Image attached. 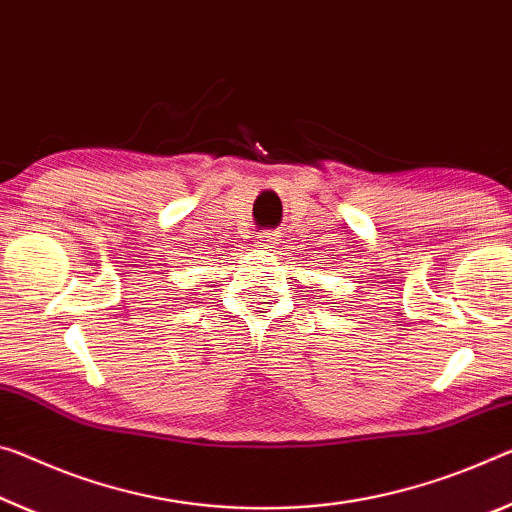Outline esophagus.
<instances>
[{"label": "esophagus", "mask_w": 512, "mask_h": 512, "mask_svg": "<svg viewBox=\"0 0 512 512\" xmlns=\"http://www.w3.org/2000/svg\"><path fill=\"white\" fill-rule=\"evenodd\" d=\"M280 241V234L275 230H262L257 234V246L259 248H275Z\"/></svg>", "instance_id": "34e87169"}]
</instances>
